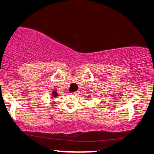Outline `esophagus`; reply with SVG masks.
<instances>
[{
  "label": "esophagus",
  "mask_w": 154,
  "mask_h": 154,
  "mask_svg": "<svg viewBox=\"0 0 154 154\" xmlns=\"http://www.w3.org/2000/svg\"><path fill=\"white\" fill-rule=\"evenodd\" d=\"M77 93V92H72V93H71V94H76Z\"/></svg>",
  "instance_id": "34e87169"
}]
</instances>
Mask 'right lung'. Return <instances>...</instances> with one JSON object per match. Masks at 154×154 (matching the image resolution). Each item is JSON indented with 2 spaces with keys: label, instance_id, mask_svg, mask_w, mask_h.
<instances>
[{
  "label": "right lung",
  "instance_id": "1",
  "mask_svg": "<svg viewBox=\"0 0 154 154\" xmlns=\"http://www.w3.org/2000/svg\"><path fill=\"white\" fill-rule=\"evenodd\" d=\"M58 96L57 92H56L55 91H53V96H54V97H56V96Z\"/></svg>",
  "mask_w": 154,
  "mask_h": 154
}]
</instances>
